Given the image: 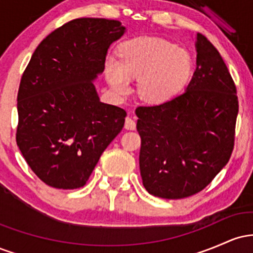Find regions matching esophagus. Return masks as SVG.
<instances>
[{
  "mask_svg": "<svg viewBox=\"0 0 253 253\" xmlns=\"http://www.w3.org/2000/svg\"><path fill=\"white\" fill-rule=\"evenodd\" d=\"M135 127H136L135 121L133 120L132 118L127 117V118H126V120H125V128H126V129H129V130H134V129H135Z\"/></svg>",
  "mask_w": 253,
  "mask_h": 253,
  "instance_id": "esophagus-1",
  "label": "esophagus"
}]
</instances>
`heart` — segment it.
Instances as JSON below:
<instances>
[{
  "mask_svg": "<svg viewBox=\"0 0 253 253\" xmlns=\"http://www.w3.org/2000/svg\"><path fill=\"white\" fill-rule=\"evenodd\" d=\"M190 56L175 43L157 37H139L119 47V59L109 56L104 75L117 95L130 90V78L138 80V91L150 103L168 101L181 90L191 75Z\"/></svg>",
  "mask_w": 253,
  "mask_h": 253,
  "instance_id": "1",
  "label": "heart"
}]
</instances>
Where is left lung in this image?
<instances>
[{"label":"left lung","instance_id":"left-lung-1","mask_svg":"<svg viewBox=\"0 0 253 253\" xmlns=\"http://www.w3.org/2000/svg\"><path fill=\"white\" fill-rule=\"evenodd\" d=\"M196 69L182 95L138 107L139 165L151 195L184 199L207 187L227 164L234 145L237 89L207 38L197 34Z\"/></svg>","mask_w":253,"mask_h":253}]
</instances>
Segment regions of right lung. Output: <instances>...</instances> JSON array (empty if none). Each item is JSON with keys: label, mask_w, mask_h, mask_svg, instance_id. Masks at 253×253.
I'll return each mask as SVG.
<instances>
[{"label": "right lung", "mask_w": 253, "mask_h": 253, "mask_svg": "<svg viewBox=\"0 0 253 253\" xmlns=\"http://www.w3.org/2000/svg\"><path fill=\"white\" fill-rule=\"evenodd\" d=\"M125 32L117 20H72L39 43L22 75L16 143L50 187H83L123 129L126 112L101 102L94 82L109 46Z\"/></svg>", "instance_id": "add662e5"}]
</instances>
